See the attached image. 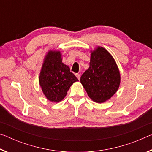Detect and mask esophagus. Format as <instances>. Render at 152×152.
<instances>
[{
  "label": "esophagus",
  "mask_w": 152,
  "mask_h": 152,
  "mask_svg": "<svg viewBox=\"0 0 152 152\" xmlns=\"http://www.w3.org/2000/svg\"><path fill=\"white\" fill-rule=\"evenodd\" d=\"M76 76L77 77V78H78V80L80 79V75L79 74H76Z\"/></svg>",
  "instance_id": "esophagus-1"
}]
</instances>
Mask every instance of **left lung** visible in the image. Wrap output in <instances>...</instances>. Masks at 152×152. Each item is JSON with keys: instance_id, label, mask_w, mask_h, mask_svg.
<instances>
[{"instance_id": "1", "label": "left lung", "mask_w": 152, "mask_h": 152, "mask_svg": "<svg viewBox=\"0 0 152 152\" xmlns=\"http://www.w3.org/2000/svg\"><path fill=\"white\" fill-rule=\"evenodd\" d=\"M120 80L119 70L112 56L98 47L91 53L89 68L80 78L88 96L99 103L105 102L117 91Z\"/></svg>"}]
</instances>
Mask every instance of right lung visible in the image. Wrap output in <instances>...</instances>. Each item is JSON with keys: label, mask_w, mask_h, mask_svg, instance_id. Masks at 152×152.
Returning <instances> with one entry per match:
<instances>
[{"label": "right lung", "mask_w": 152, "mask_h": 152, "mask_svg": "<svg viewBox=\"0 0 152 152\" xmlns=\"http://www.w3.org/2000/svg\"><path fill=\"white\" fill-rule=\"evenodd\" d=\"M59 51H50L46 55L41 70L39 82L46 98L58 102L66 96L74 82L78 81L70 68L62 63Z\"/></svg>", "instance_id": "1"}]
</instances>
